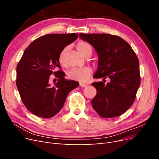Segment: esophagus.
Returning a JSON list of instances; mask_svg holds the SVG:
<instances>
[{
  "label": "esophagus",
  "instance_id": "obj_1",
  "mask_svg": "<svg viewBox=\"0 0 159 159\" xmlns=\"http://www.w3.org/2000/svg\"><path fill=\"white\" fill-rule=\"evenodd\" d=\"M80 85L81 86V87H82V88H85V87H86V86H87V84H83V83H80Z\"/></svg>",
  "mask_w": 159,
  "mask_h": 159
}]
</instances>
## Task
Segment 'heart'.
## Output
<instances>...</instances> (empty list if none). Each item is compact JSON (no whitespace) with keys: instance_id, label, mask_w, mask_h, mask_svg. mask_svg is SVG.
<instances>
[{"instance_id":"obj_1","label":"heart","mask_w":159,"mask_h":159,"mask_svg":"<svg viewBox=\"0 0 159 159\" xmlns=\"http://www.w3.org/2000/svg\"><path fill=\"white\" fill-rule=\"evenodd\" d=\"M77 48L85 57L88 55H91L93 52L92 46L89 43L84 41L79 42L78 44H77ZM66 50V48L62 50L59 56V62L61 65L64 64V55ZM91 74H92V70L89 67L73 68L68 72V76L71 80L80 81V82H85L88 80Z\"/></svg>"}]
</instances>
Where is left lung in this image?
<instances>
[{"label": "left lung", "instance_id": "left-lung-1", "mask_svg": "<svg viewBox=\"0 0 159 159\" xmlns=\"http://www.w3.org/2000/svg\"><path fill=\"white\" fill-rule=\"evenodd\" d=\"M92 45L99 57L94 78L110 79L92 83L97 94L91 101L93 108L103 118L118 117L132 106L141 84L138 57L123 38L109 34H80Z\"/></svg>", "mask_w": 159, "mask_h": 159}]
</instances>
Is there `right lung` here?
<instances>
[{
	"mask_svg": "<svg viewBox=\"0 0 159 159\" xmlns=\"http://www.w3.org/2000/svg\"><path fill=\"white\" fill-rule=\"evenodd\" d=\"M78 37L76 33L49 34L34 40L24 52L17 65L16 84L22 102L32 114L54 117L68 93L78 87V82L64 78L59 62L61 52ZM52 74L59 79L54 86L49 84Z\"/></svg>",
	"mask_w": 159,
	"mask_h": 159,
	"instance_id": "add662e5",
	"label": "right lung"
}]
</instances>
